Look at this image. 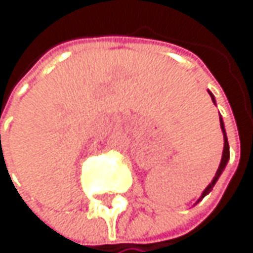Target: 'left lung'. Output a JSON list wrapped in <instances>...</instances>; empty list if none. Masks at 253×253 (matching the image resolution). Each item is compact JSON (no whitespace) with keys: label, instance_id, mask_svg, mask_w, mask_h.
I'll return each instance as SVG.
<instances>
[{"label":"left lung","instance_id":"8db88e82","mask_svg":"<svg viewBox=\"0 0 253 253\" xmlns=\"http://www.w3.org/2000/svg\"><path fill=\"white\" fill-rule=\"evenodd\" d=\"M210 95H211V98H212V101L215 103V100H214V95L210 92ZM220 127H221V132H223V141H225V145H223V155H221V161H220V165H218V170H217V173H215V176H214V179L211 180V183L210 185L205 188V191L202 193V196H200V199L197 200V202H200L203 197H205L207 194H210V191L212 190V187L215 185V182L218 180V177H220V174L223 173V170H225V167H226V164H228V161H229V144H228V138H226V130H225V124H223V120H221V117H220Z\"/></svg>","mask_w":253,"mask_h":253}]
</instances>
